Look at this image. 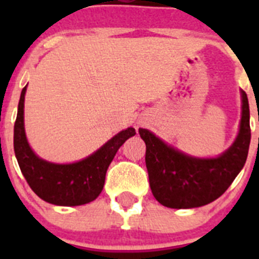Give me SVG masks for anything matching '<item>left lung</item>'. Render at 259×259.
<instances>
[{"label":"left lung","instance_id":"1","mask_svg":"<svg viewBox=\"0 0 259 259\" xmlns=\"http://www.w3.org/2000/svg\"><path fill=\"white\" fill-rule=\"evenodd\" d=\"M240 132L227 152L211 159L193 158L174 149L148 130H139L145 141V163L153 196L172 209L200 207L221 197L241 171L250 144L248 96L241 91Z\"/></svg>","mask_w":259,"mask_h":259}]
</instances>
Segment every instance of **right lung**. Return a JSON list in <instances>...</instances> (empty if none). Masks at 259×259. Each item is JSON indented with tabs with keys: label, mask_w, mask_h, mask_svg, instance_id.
Returning a JSON list of instances; mask_svg holds the SVG:
<instances>
[{
	"label": "right lung",
	"mask_w": 259,
	"mask_h": 259,
	"mask_svg": "<svg viewBox=\"0 0 259 259\" xmlns=\"http://www.w3.org/2000/svg\"><path fill=\"white\" fill-rule=\"evenodd\" d=\"M24 87L14 124V152L24 179L41 200L59 206H79L96 200L102 192L105 176L114 155L127 139L136 135L130 127L107 141L88 158L70 164L44 161L32 152L24 132Z\"/></svg>",
	"instance_id": "1"
}]
</instances>
